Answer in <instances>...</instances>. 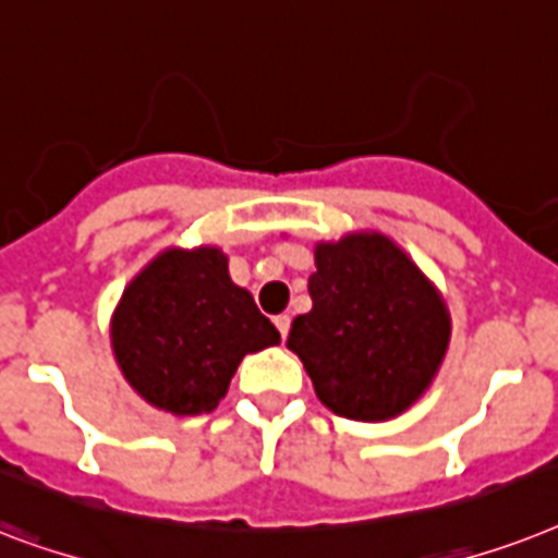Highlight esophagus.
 <instances>
[{
  "label": "esophagus",
  "instance_id": "esophagus-1",
  "mask_svg": "<svg viewBox=\"0 0 558 558\" xmlns=\"http://www.w3.org/2000/svg\"><path fill=\"white\" fill-rule=\"evenodd\" d=\"M274 325H276V331L282 333V340H284V337H288V331H291V316H288V314H279V316H276V319H274Z\"/></svg>",
  "mask_w": 558,
  "mask_h": 558
}]
</instances>
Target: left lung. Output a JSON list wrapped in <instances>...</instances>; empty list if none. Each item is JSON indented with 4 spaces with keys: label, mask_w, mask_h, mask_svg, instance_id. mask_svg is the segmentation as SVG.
<instances>
[{
    "label": "left lung",
    "mask_w": 558,
    "mask_h": 558,
    "mask_svg": "<svg viewBox=\"0 0 558 558\" xmlns=\"http://www.w3.org/2000/svg\"><path fill=\"white\" fill-rule=\"evenodd\" d=\"M307 293L314 307L293 319L288 349L331 412L386 421L421 398L447 351L449 314L386 235L319 244Z\"/></svg>",
    "instance_id": "obj_1"
}]
</instances>
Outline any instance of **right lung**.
Returning <instances> with one entry per match:
<instances>
[{"mask_svg": "<svg viewBox=\"0 0 558 558\" xmlns=\"http://www.w3.org/2000/svg\"><path fill=\"white\" fill-rule=\"evenodd\" d=\"M279 342L216 247L167 251L129 284L111 345L141 398L172 414L213 412L244 354Z\"/></svg>", "mask_w": 558, "mask_h": 558, "instance_id": "right-lung-1", "label": "right lung"}]
</instances>
